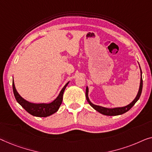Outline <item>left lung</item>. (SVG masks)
I'll use <instances>...</instances> for the list:
<instances>
[{"mask_svg": "<svg viewBox=\"0 0 152 152\" xmlns=\"http://www.w3.org/2000/svg\"><path fill=\"white\" fill-rule=\"evenodd\" d=\"M140 70H141V82H140L139 91H138V94L134 100H133L130 104H129L128 105H127L126 106H123V107H116V108H105V107H103V106L95 105L93 103L91 102V101L89 99V96H88V94H89V89H88V87H87V88H86V98H87V102H89L91 106H92V107L94 108L95 110H97V111L102 115H108V116H116V115H122L124 114V113H126L127 111H128V110L135 104V103L139 100L140 96H141V95L142 89V72H141V67H140Z\"/></svg>", "mask_w": 152, "mask_h": 152, "instance_id": "1", "label": "left lung"}]
</instances>
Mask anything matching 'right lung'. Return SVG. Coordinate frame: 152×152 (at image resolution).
Returning <instances> with one entry per match:
<instances>
[{
    "mask_svg": "<svg viewBox=\"0 0 152 152\" xmlns=\"http://www.w3.org/2000/svg\"><path fill=\"white\" fill-rule=\"evenodd\" d=\"M69 82L65 84V85L63 87V89L61 91L59 94L54 100H53L50 103H31L28 101L24 99L22 97L20 96V95L18 94L16 89L15 87L14 82L13 80V91L14 94L15 98L16 101L20 105L24 108L27 112L30 113L31 115L35 117H46L48 116L55 113L59 108L61 104L63 101V93L65 88L68 85Z\"/></svg>",
    "mask_w": 152,
    "mask_h": 152,
    "instance_id": "add662e5",
    "label": "right lung"
}]
</instances>
